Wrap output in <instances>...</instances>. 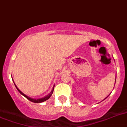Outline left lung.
Instances as JSON below:
<instances>
[{"label": "left lung", "instance_id": "8db88e82", "mask_svg": "<svg viewBox=\"0 0 127 127\" xmlns=\"http://www.w3.org/2000/svg\"><path fill=\"white\" fill-rule=\"evenodd\" d=\"M115 80H116V78H115ZM107 98V97H106Z\"/></svg>", "mask_w": 127, "mask_h": 127}]
</instances>
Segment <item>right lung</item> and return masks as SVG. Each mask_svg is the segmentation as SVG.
<instances>
[{"mask_svg": "<svg viewBox=\"0 0 127 127\" xmlns=\"http://www.w3.org/2000/svg\"><path fill=\"white\" fill-rule=\"evenodd\" d=\"M14 85H15V83H14ZM54 86H55V85H54ZM54 86H53V88L52 89V90H51V92H50V93L48 94V95H47V96H44V98H38V99H34V98H31L29 97V96H27L26 95H25L24 93H23L21 92V91L20 90H19V89L17 88L16 85H15V87L17 88V91H19V92L21 94V95H22L23 96H24L25 97L27 98V99L31 101V102H34V103H40V102H44V101L47 100V99H49V98H50V96H51L52 95V94H53V90H54Z\"/></svg>", "mask_w": 127, "mask_h": 127, "instance_id": "obj_1", "label": "right lung"}]
</instances>
